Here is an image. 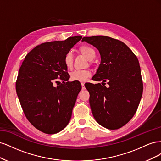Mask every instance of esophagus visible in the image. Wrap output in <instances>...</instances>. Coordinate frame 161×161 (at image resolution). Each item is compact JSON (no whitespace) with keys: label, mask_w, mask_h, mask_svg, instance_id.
<instances>
[{"label":"esophagus","mask_w":161,"mask_h":161,"mask_svg":"<svg viewBox=\"0 0 161 161\" xmlns=\"http://www.w3.org/2000/svg\"><path fill=\"white\" fill-rule=\"evenodd\" d=\"M81 86H82V89H85L84 82H81Z\"/></svg>","instance_id":"obj_1"}]
</instances>
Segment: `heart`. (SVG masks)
Here are the masks:
<instances>
[{
    "label": "heart",
    "instance_id": "b5f03b06",
    "mask_svg": "<svg viewBox=\"0 0 161 161\" xmlns=\"http://www.w3.org/2000/svg\"><path fill=\"white\" fill-rule=\"evenodd\" d=\"M81 52L89 60L94 59L95 57V52L91 47L83 46L80 48ZM64 63L68 69H70L73 64V53L72 51L68 52L64 58ZM91 76V72L89 70L76 69L71 72L70 79L72 80L85 82Z\"/></svg>",
    "mask_w": 161,
    "mask_h": 161
}]
</instances>
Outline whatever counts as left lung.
<instances>
[{
	"label": "left lung",
	"mask_w": 161,
	"mask_h": 161,
	"mask_svg": "<svg viewBox=\"0 0 161 161\" xmlns=\"http://www.w3.org/2000/svg\"><path fill=\"white\" fill-rule=\"evenodd\" d=\"M82 41L95 46L101 55V64L92 79L108 85L85 86L92 114L103 127L119 129L133 118L142 98L143 82L138 58L124 42L110 37H85Z\"/></svg>",
	"instance_id": "1"
}]
</instances>
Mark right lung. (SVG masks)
Listing matches in <instances>:
<instances>
[{
	"label": "right lung",
	"mask_w": 161,
	"mask_h": 161,
	"mask_svg": "<svg viewBox=\"0 0 161 161\" xmlns=\"http://www.w3.org/2000/svg\"><path fill=\"white\" fill-rule=\"evenodd\" d=\"M81 38L77 36L37 46L19 69L16 91L21 108L28 121L43 133L59 132L71 118L81 85L68 81L70 76L64 58ZM58 78L63 83L54 87Z\"/></svg>",
	"instance_id": "right-lung-1"
}]
</instances>
